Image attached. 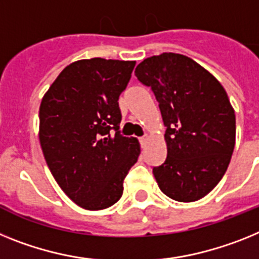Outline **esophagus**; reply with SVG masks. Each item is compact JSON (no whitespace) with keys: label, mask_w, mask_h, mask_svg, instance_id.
<instances>
[{"label":"esophagus","mask_w":259,"mask_h":259,"mask_svg":"<svg viewBox=\"0 0 259 259\" xmlns=\"http://www.w3.org/2000/svg\"><path fill=\"white\" fill-rule=\"evenodd\" d=\"M139 142H141V146H142V147H145L148 142V137L145 136V137H142V138H139Z\"/></svg>","instance_id":"1"}]
</instances>
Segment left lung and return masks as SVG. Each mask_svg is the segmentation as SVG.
Here are the masks:
<instances>
[{"mask_svg": "<svg viewBox=\"0 0 259 259\" xmlns=\"http://www.w3.org/2000/svg\"><path fill=\"white\" fill-rule=\"evenodd\" d=\"M136 76L159 103L167 159L154 167L161 192L179 202L207 195L224 176L236 139V116L219 80L192 58L163 53L143 60Z\"/></svg>", "mask_w": 259, "mask_h": 259, "instance_id": "8db88e82", "label": "left lung"}]
</instances>
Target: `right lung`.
Returning <instances> with one entry per match:
<instances>
[{
  "label": "right lung",
  "instance_id": "obj_1",
  "mask_svg": "<svg viewBox=\"0 0 259 259\" xmlns=\"http://www.w3.org/2000/svg\"><path fill=\"white\" fill-rule=\"evenodd\" d=\"M136 61L80 60L66 66L40 104L39 139L52 175L74 203L111 207L141 154L138 139L121 136L118 98Z\"/></svg>",
  "mask_w": 259,
  "mask_h": 259
}]
</instances>
